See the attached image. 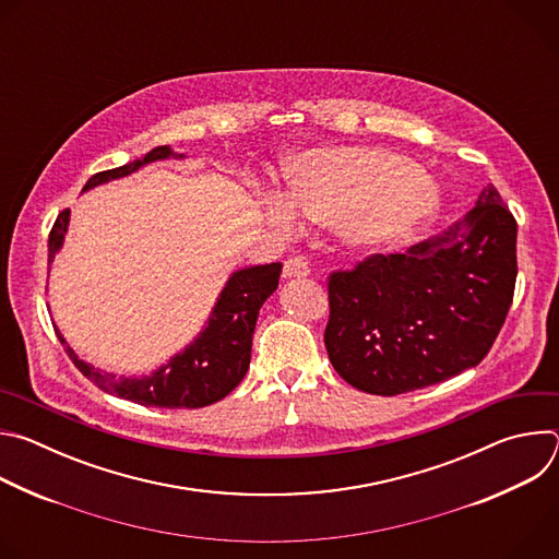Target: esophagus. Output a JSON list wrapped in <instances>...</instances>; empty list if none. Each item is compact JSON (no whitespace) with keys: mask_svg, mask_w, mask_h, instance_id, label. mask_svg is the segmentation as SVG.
Masks as SVG:
<instances>
[{"mask_svg":"<svg viewBox=\"0 0 559 559\" xmlns=\"http://www.w3.org/2000/svg\"><path fill=\"white\" fill-rule=\"evenodd\" d=\"M307 274H309V265L302 257H289L283 263V276L285 278H300V276H307Z\"/></svg>","mask_w":559,"mask_h":559,"instance_id":"34e87169","label":"esophagus"}]
</instances>
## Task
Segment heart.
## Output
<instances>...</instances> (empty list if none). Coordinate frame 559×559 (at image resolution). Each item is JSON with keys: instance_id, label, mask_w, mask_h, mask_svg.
<instances>
[{"instance_id": "1", "label": "heart", "mask_w": 559, "mask_h": 559, "mask_svg": "<svg viewBox=\"0 0 559 559\" xmlns=\"http://www.w3.org/2000/svg\"><path fill=\"white\" fill-rule=\"evenodd\" d=\"M276 227L294 225V210L332 225L362 252L409 243L438 210V192L409 158L376 147H330L285 166L283 197L265 201Z\"/></svg>"}]
</instances>
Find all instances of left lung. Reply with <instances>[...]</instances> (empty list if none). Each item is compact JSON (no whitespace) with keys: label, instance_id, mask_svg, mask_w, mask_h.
<instances>
[{"label":"left lung","instance_id":"1","mask_svg":"<svg viewBox=\"0 0 559 559\" xmlns=\"http://www.w3.org/2000/svg\"><path fill=\"white\" fill-rule=\"evenodd\" d=\"M515 238L518 223L489 183L440 236L334 270L325 347L338 376L397 395L480 365L513 302Z\"/></svg>","mask_w":559,"mask_h":559}]
</instances>
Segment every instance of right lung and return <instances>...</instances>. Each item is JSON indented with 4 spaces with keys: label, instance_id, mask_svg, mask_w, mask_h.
<instances>
[{
    "label": "right lung",
    "instance_id": "add662e5",
    "mask_svg": "<svg viewBox=\"0 0 559 559\" xmlns=\"http://www.w3.org/2000/svg\"><path fill=\"white\" fill-rule=\"evenodd\" d=\"M173 150L168 145L152 147L143 154V158L115 168L97 173L88 179L86 188H95L110 179L126 177L141 166L156 162V158H168ZM68 210H61L50 236H48V265L55 259L57 250L63 243V234L68 227ZM281 263L254 265L238 270L227 281L221 298L210 316L207 328L201 336L177 354L168 365L145 378H117L102 369H95L79 360V356L66 345L63 336L57 332L66 354L91 382L99 389L123 397V401L143 405V407H164V409H199L207 407L221 397H225L238 382L243 380L250 367L252 354V334L257 328V318L261 305L267 296L278 287Z\"/></svg>",
    "mask_w": 559,
    "mask_h": 559
}]
</instances>
